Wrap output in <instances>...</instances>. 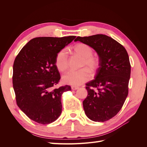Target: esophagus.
I'll return each instance as SVG.
<instances>
[{
  "mask_svg": "<svg viewBox=\"0 0 147 147\" xmlns=\"http://www.w3.org/2000/svg\"><path fill=\"white\" fill-rule=\"evenodd\" d=\"M71 88H72V90H77V89H78V87L75 86H71Z\"/></svg>",
  "mask_w": 147,
  "mask_h": 147,
  "instance_id": "1",
  "label": "esophagus"
}]
</instances>
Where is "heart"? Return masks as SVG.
<instances>
[{
	"mask_svg": "<svg viewBox=\"0 0 147 147\" xmlns=\"http://www.w3.org/2000/svg\"><path fill=\"white\" fill-rule=\"evenodd\" d=\"M73 53L82 57L80 67H83L77 71H70L63 77V82L72 85H80L88 81L91 77V74H94L100 66L99 57L94 55L93 48L84 43H79L72 48ZM55 64L61 72H65L69 67V58L65 49H62L57 52L55 57Z\"/></svg>",
	"mask_w": 147,
	"mask_h": 147,
	"instance_id": "heart-1",
	"label": "heart"
}]
</instances>
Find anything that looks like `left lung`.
<instances>
[{
	"mask_svg": "<svg viewBox=\"0 0 147 147\" xmlns=\"http://www.w3.org/2000/svg\"><path fill=\"white\" fill-rule=\"evenodd\" d=\"M75 41L91 46L99 56L95 79L86 84L88 94L83 105L90 119L106 121L119 112L128 94L131 64L127 52L117 41L103 34L78 36Z\"/></svg>",
	"mask_w": 147,
	"mask_h": 147,
	"instance_id": "left-lung-1",
	"label": "left lung"
}]
</instances>
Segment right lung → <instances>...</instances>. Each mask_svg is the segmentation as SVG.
<instances>
[{
    "label": "right lung",
    "mask_w": 147,
    "mask_h": 147,
    "mask_svg": "<svg viewBox=\"0 0 147 147\" xmlns=\"http://www.w3.org/2000/svg\"><path fill=\"white\" fill-rule=\"evenodd\" d=\"M75 37H35L16 57L12 79L16 104L26 116L36 123L50 124L60 116L61 96L71 90V87H56L61 75L55 57L57 52Z\"/></svg>",
    "instance_id": "add662e5"
}]
</instances>
